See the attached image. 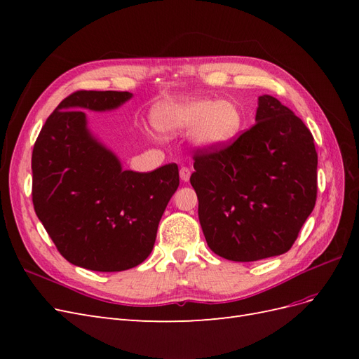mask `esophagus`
Here are the masks:
<instances>
[{
  "mask_svg": "<svg viewBox=\"0 0 359 359\" xmlns=\"http://www.w3.org/2000/svg\"><path fill=\"white\" fill-rule=\"evenodd\" d=\"M190 173H191V170L187 166H182L180 169V178H181V181L182 182H187L190 180Z\"/></svg>",
  "mask_w": 359,
  "mask_h": 359,
  "instance_id": "esophagus-1",
  "label": "esophagus"
}]
</instances>
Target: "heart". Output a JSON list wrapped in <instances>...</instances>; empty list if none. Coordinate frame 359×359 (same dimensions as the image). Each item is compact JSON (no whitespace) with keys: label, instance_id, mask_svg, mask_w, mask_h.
Returning a JSON list of instances; mask_svg holds the SVG:
<instances>
[{"label":"heart","instance_id":"1","mask_svg":"<svg viewBox=\"0 0 359 359\" xmlns=\"http://www.w3.org/2000/svg\"><path fill=\"white\" fill-rule=\"evenodd\" d=\"M153 119L163 133L193 128V142L205 149H219L236 139L244 124L243 109L233 100L186 99L158 104Z\"/></svg>","mask_w":359,"mask_h":359}]
</instances>
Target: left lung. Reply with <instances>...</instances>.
Masks as SVG:
<instances>
[{"instance_id": "1", "label": "left lung", "mask_w": 359, "mask_h": 359, "mask_svg": "<svg viewBox=\"0 0 359 359\" xmlns=\"http://www.w3.org/2000/svg\"><path fill=\"white\" fill-rule=\"evenodd\" d=\"M193 160L199 222L215 255L255 262L289 252L318 196V153L301 118L260 95L253 127Z\"/></svg>"}]
</instances>
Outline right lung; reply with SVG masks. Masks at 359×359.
Instances as JSON below:
<instances>
[{
    "label": "right lung",
    "mask_w": 359,
    "mask_h": 359,
    "mask_svg": "<svg viewBox=\"0 0 359 359\" xmlns=\"http://www.w3.org/2000/svg\"><path fill=\"white\" fill-rule=\"evenodd\" d=\"M127 91H76L41 127L32 149V203L61 256L76 266L116 273L142 264L180 186L175 163L124 170L86 127L82 109L111 111Z\"/></svg>",
    "instance_id": "right-lung-1"
}]
</instances>
